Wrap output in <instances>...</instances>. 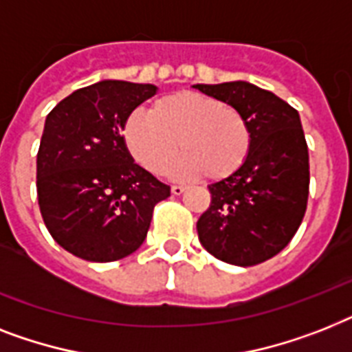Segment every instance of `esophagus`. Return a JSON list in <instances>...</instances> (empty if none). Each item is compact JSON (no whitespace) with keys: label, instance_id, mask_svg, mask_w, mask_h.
<instances>
[{"label":"esophagus","instance_id":"34e87169","mask_svg":"<svg viewBox=\"0 0 352 352\" xmlns=\"http://www.w3.org/2000/svg\"><path fill=\"white\" fill-rule=\"evenodd\" d=\"M186 191V188L184 186H171V193H173V195H182V193H184Z\"/></svg>","mask_w":352,"mask_h":352}]
</instances>
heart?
Instances as JSON below:
<instances>
[{"instance_id":"heart-1","label":"heart","mask_w":352,"mask_h":352,"mask_svg":"<svg viewBox=\"0 0 352 352\" xmlns=\"http://www.w3.org/2000/svg\"><path fill=\"white\" fill-rule=\"evenodd\" d=\"M122 141L130 155L151 173H164L181 148L184 155L170 170L173 179L208 175L222 181L241 170L250 155L251 130L241 111L215 97L177 92L157 99L151 113H130Z\"/></svg>"}]
</instances>
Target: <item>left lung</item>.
I'll list each match as a JSON object with an SVG mask.
<instances>
[{"mask_svg":"<svg viewBox=\"0 0 352 352\" xmlns=\"http://www.w3.org/2000/svg\"><path fill=\"white\" fill-rule=\"evenodd\" d=\"M244 116L251 150L241 170L208 186L211 204L197 222L215 258L256 265L278 255L302 224L309 195V153L298 111L248 81L193 85Z\"/></svg>","mask_w":352,"mask_h":352,"instance_id":"8db88e82","label":"left lung"}]
</instances>
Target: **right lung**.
Returning <instances> with one entry per match:
<instances>
[{"label": "right lung", "instance_id": "1", "mask_svg": "<svg viewBox=\"0 0 352 352\" xmlns=\"http://www.w3.org/2000/svg\"><path fill=\"white\" fill-rule=\"evenodd\" d=\"M157 94L153 85L99 81L57 102L37 151V201L54 241L90 262L141 248L170 186L133 162L122 141L126 117Z\"/></svg>", "mask_w": 352, "mask_h": 352}]
</instances>
